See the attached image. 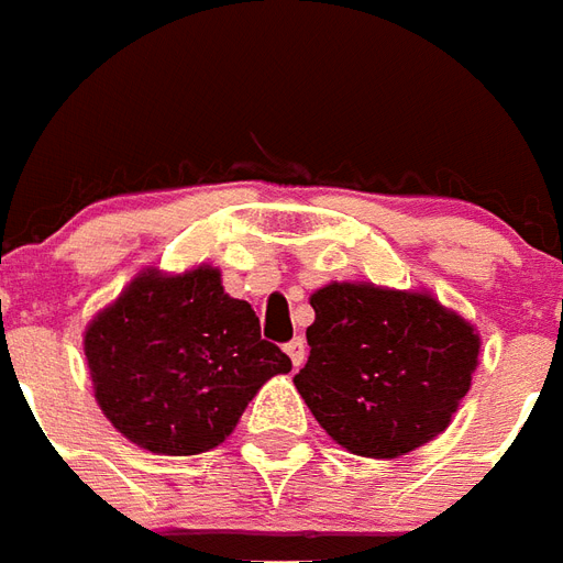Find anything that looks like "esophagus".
<instances>
[{
    "label": "esophagus",
    "instance_id": "34e87169",
    "mask_svg": "<svg viewBox=\"0 0 563 563\" xmlns=\"http://www.w3.org/2000/svg\"><path fill=\"white\" fill-rule=\"evenodd\" d=\"M285 350H287V356H290V362H294V367H299L302 362H306L308 346H306V341H302V338H294L290 344H285Z\"/></svg>",
    "mask_w": 563,
    "mask_h": 563
}]
</instances>
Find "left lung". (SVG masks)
I'll use <instances>...</instances> for the list:
<instances>
[{"label":"left lung","instance_id":"8db88e82","mask_svg":"<svg viewBox=\"0 0 563 563\" xmlns=\"http://www.w3.org/2000/svg\"><path fill=\"white\" fill-rule=\"evenodd\" d=\"M294 383L320 427L358 457H400L442 433L472 386L475 329L427 294L327 285L311 297Z\"/></svg>","mask_w":563,"mask_h":563}]
</instances>
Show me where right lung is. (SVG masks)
Segmentation results:
<instances>
[{"label":"right lung","mask_w":563,"mask_h":563,"mask_svg":"<svg viewBox=\"0 0 563 563\" xmlns=\"http://www.w3.org/2000/svg\"><path fill=\"white\" fill-rule=\"evenodd\" d=\"M86 358L103 416L130 442L168 457L225 442L257 388L294 367L210 266L142 273L88 327Z\"/></svg>","instance_id":"obj_1"}]
</instances>
